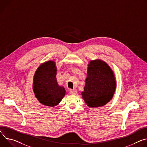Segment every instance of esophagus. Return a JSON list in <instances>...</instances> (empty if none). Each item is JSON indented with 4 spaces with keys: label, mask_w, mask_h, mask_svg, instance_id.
I'll use <instances>...</instances> for the list:
<instances>
[{
    "label": "esophagus",
    "mask_w": 147,
    "mask_h": 147,
    "mask_svg": "<svg viewBox=\"0 0 147 147\" xmlns=\"http://www.w3.org/2000/svg\"><path fill=\"white\" fill-rule=\"evenodd\" d=\"M70 93L71 95H76L77 94V90L73 89V90H70Z\"/></svg>",
    "instance_id": "1"
}]
</instances>
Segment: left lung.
I'll return each mask as SVG.
<instances>
[{
	"instance_id": "left-lung-1",
	"label": "left lung",
	"mask_w": 147,
	"mask_h": 147,
	"mask_svg": "<svg viewBox=\"0 0 147 147\" xmlns=\"http://www.w3.org/2000/svg\"><path fill=\"white\" fill-rule=\"evenodd\" d=\"M85 83L82 96L91 108L104 106L110 101L117 87L114 71L100 59L91 60L88 64Z\"/></svg>"
}]
</instances>
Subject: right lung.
I'll use <instances>...</instances> for the list:
<instances>
[{"label": "right lung", "instance_id": "add662e5", "mask_svg": "<svg viewBox=\"0 0 147 147\" xmlns=\"http://www.w3.org/2000/svg\"><path fill=\"white\" fill-rule=\"evenodd\" d=\"M57 67L55 61H45L38 67L33 77V90L36 98L42 104L55 107L65 94L64 87L58 84Z\"/></svg>", "mask_w": 147, "mask_h": 147}]
</instances>
